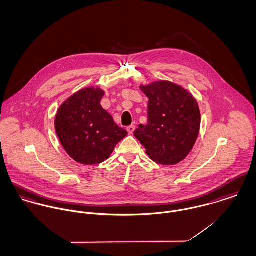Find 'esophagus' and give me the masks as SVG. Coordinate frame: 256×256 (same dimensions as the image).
I'll list each match as a JSON object with an SVG mask.
<instances>
[{
	"mask_svg": "<svg viewBox=\"0 0 256 256\" xmlns=\"http://www.w3.org/2000/svg\"><path fill=\"white\" fill-rule=\"evenodd\" d=\"M134 130H136V126H134V124L128 126L126 128V130H128V132L130 134H132L134 132Z\"/></svg>",
	"mask_w": 256,
	"mask_h": 256,
	"instance_id": "obj_1",
	"label": "esophagus"
}]
</instances>
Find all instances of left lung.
<instances>
[{
	"mask_svg": "<svg viewBox=\"0 0 256 256\" xmlns=\"http://www.w3.org/2000/svg\"><path fill=\"white\" fill-rule=\"evenodd\" d=\"M140 88L147 96L148 122L134 136L157 164H178L190 154L198 138L200 110L194 96L182 86L157 80Z\"/></svg>",
	"mask_w": 256,
	"mask_h": 256,
	"instance_id": "1",
	"label": "left lung"
}]
</instances>
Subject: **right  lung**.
I'll list each match as a JSON object with an SVG mask.
<instances>
[{"instance_id":"1","label":"right lung","mask_w":256,"mask_h":256,"mask_svg":"<svg viewBox=\"0 0 256 256\" xmlns=\"http://www.w3.org/2000/svg\"><path fill=\"white\" fill-rule=\"evenodd\" d=\"M105 91L84 87L70 96L58 109L55 130L68 156L82 165L107 160L128 132L120 128L100 104Z\"/></svg>"}]
</instances>
